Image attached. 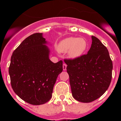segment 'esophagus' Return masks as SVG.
<instances>
[{"label": "esophagus", "instance_id": "34e87169", "mask_svg": "<svg viewBox=\"0 0 121 121\" xmlns=\"http://www.w3.org/2000/svg\"><path fill=\"white\" fill-rule=\"evenodd\" d=\"M63 70H66V68H67V64L64 63L63 65Z\"/></svg>", "mask_w": 121, "mask_h": 121}]
</instances>
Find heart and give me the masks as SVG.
<instances>
[{
	"mask_svg": "<svg viewBox=\"0 0 121 121\" xmlns=\"http://www.w3.org/2000/svg\"><path fill=\"white\" fill-rule=\"evenodd\" d=\"M87 47V41L84 38L70 37L61 40L57 46V50L61 53L68 52L69 57L77 58L84 54Z\"/></svg>",
	"mask_w": 121,
	"mask_h": 121,
	"instance_id": "b5f03b06",
	"label": "heart"
}]
</instances>
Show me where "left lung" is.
I'll return each instance as SVG.
<instances>
[{
  "mask_svg": "<svg viewBox=\"0 0 121 121\" xmlns=\"http://www.w3.org/2000/svg\"><path fill=\"white\" fill-rule=\"evenodd\" d=\"M86 54L64 59L73 97L91 102L105 93L111 82L112 61L107 47L95 36Z\"/></svg>",
  "mask_w": 121,
  "mask_h": 121,
  "instance_id": "obj_1",
  "label": "left lung"
}]
</instances>
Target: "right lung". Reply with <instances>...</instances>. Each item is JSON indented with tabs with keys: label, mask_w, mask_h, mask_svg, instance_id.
<instances>
[{
	"label": "right lung",
	"mask_w": 121,
	"mask_h": 121,
	"mask_svg": "<svg viewBox=\"0 0 121 121\" xmlns=\"http://www.w3.org/2000/svg\"><path fill=\"white\" fill-rule=\"evenodd\" d=\"M42 33L33 34L24 39L11 57L9 68L14 92L31 105H41L52 96L58 74L63 71V61L54 63Z\"/></svg>",
	"instance_id": "right-lung-1"
}]
</instances>
